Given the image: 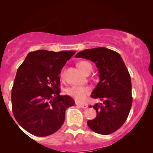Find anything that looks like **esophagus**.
<instances>
[{
  "mask_svg": "<svg viewBox=\"0 0 153 153\" xmlns=\"http://www.w3.org/2000/svg\"><path fill=\"white\" fill-rule=\"evenodd\" d=\"M76 105L78 106V107H81L82 108H86L88 107L87 105H83V104H78V103H76Z\"/></svg>",
  "mask_w": 153,
  "mask_h": 153,
  "instance_id": "1",
  "label": "esophagus"
}]
</instances>
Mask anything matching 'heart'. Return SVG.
I'll return each instance as SVG.
<instances>
[{
	"label": "heart",
	"mask_w": 153,
	"mask_h": 153,
	"mask_svg": "<svg viewBox=\"0 0 153 153\" xmlns=\"http://www.w3.org/2000/svg\"><path fill=\"white\" fill-rule=\"evenodd\" d=\"M78 67L83 73L86 74L90 69H92V65L88 61H80L78 63ZM64 76V70L61 72V77ZM91 88L88 86H74L68 88L66 90V93L67 95L70 96L72 98L76 99L77 101L82 102L85 100V98L90 94Z\"/></svg>",
	"instance_id": "heart-1"
}]
</instances>
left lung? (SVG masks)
Masks as SVG:
<instances>
[{"label": "left lung", "instance_id": "1", "mask_svg": "<svg viewBox=\"0 0 153 153\" xmlns=\"http://www.w3.org/2000/svg\"><path fill=\"white\" fill-rule=\"evenodd\" d=\"M76 57L90 60L98 69L100 81L91 97L102 103L92 106L97 117L87 124L94 132L108 135L125 123L132 105L130 75L120 54L105 47L80 51Z\"/></svg>", "mask_w": 153, "mask_h": 153}]
</instances>
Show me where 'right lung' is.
Wrapping results in <instances>:
<instances>
[{
    "label": "right lung",
    "mask_w": 153,
    "mask_h": 153,
    "mask_svg": "<svg viewBox=\"0 0 153 153\" xmlns=\"http://www.w3.org/2000/svg\"><path fill=\"white\" fill-rule=\"evenodd\" d=\"M76 52H30L18 68L11 91L12 110L29 133L44 137L56 132L64 123L67 108L75 105L69 96L59 94V74Z\"/></svg>",
    "instance_id": "add662e5"
}]
</instances>
